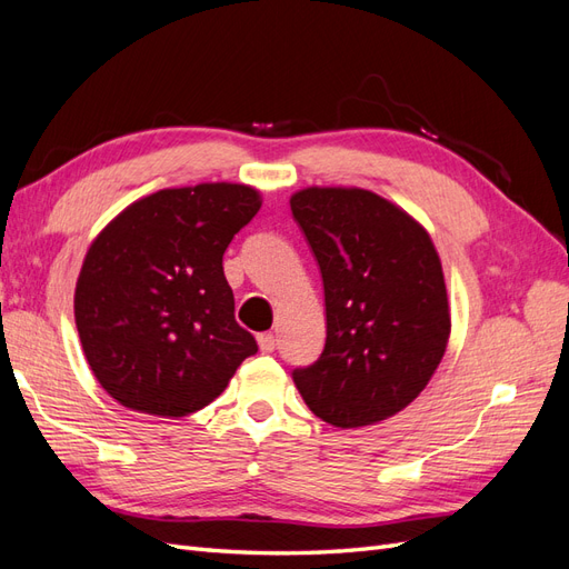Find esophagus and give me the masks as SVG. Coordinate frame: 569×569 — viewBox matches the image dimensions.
Returning <instances> with one entry per match:
<instances>
[{
	"instance_id": "obj_1",
	"label": "esophagus",
	"mask_w": 569,
	"mask_h": 569,
	"mask_svg": "<svg viewBox=\"0 0 569 569\" xmlns=\"http://www.w3.org/2000/svg\"><path fill=\"white\" fill-rule=\"evenodd\" d=\"M274 343H278V339H274V335H270V332L258 335V349H261L263 353H272V351H274Z\"/></svg>"
}]
</instances>
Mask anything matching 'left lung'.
<instances>
[{
    "mask_svg": "<svg viewBox=\"0 0 569 569\" xmlns=\"http://www.w3.org/2000/svg\"><path fill=\"white\" fill-rule=\"evenodd\" d=\"M320 266L327 339L291 372L306 406L341 429L382 422L432 380L451 335L439 253L399 206L358 187L289 199Z\"/></svg>",
    "mask_w": 569,
    "mask_h": 569,
    "instance_id": "8db88e82",
    "label": "left lung"
}]
</instances>
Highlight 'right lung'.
Returning a JSON list of instances; mask_svg holds the SVG:
<instances>
[{
	"instance_id": "1",
	"label": "right lung",
	"mask_w": 569,
	"mask_h": 569,
	"mask_svg": "<svg viewBox=\"0 0 569 569\" xmlns=\"http://www.w3.org/2000/svg\"><path fill=\"white\" fill-rule=\"evenodd\" d=\"M258 209L249 184L161 189L97 234L78 274L76 325L97 382L120 406L189 416L258 351L222 272V253Z\"/></svg>"
}]
</instances>
